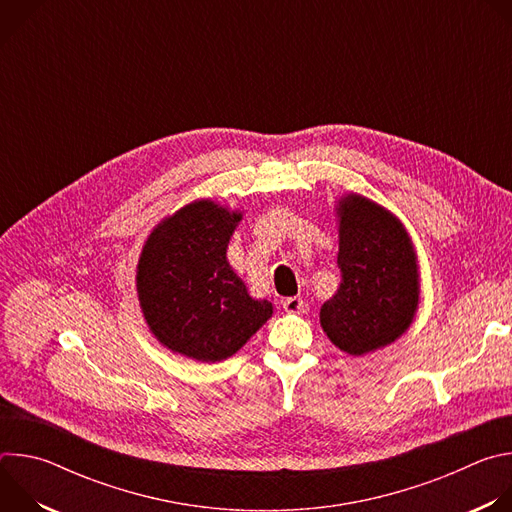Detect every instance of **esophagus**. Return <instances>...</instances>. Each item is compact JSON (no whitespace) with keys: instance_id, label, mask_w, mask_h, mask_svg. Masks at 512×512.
<instances>
[{"instance_id":"1","label":"esophagus","mask_w":512,"mask_h":512,"mask_svg":"<svg viewBox=\"0 0 512 512\" xmlns=\"http://www.w3.org/2000/svg\"><path fill=\"white\" fill-rule=\"evenodd\" d=\"M281 306H283V310H285L287 314H304L306 308H308L302 298H285V300L281 302Z\"/></svg>"}]
</instances>
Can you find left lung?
Segmentation results:
<instances>
[{
	"label": "left lung",
	"mask_w": 512,
	"mask_h": 512,
	"mask_svg": "<svg viewBox=\"0 0 512 512\" xmlns=\"http://www.w3.org/2000/svg\"><path fill=\"white\" fill-rule=\"evenodd\" d=\"M340 287L322 306L320 324L344 352L360 356L395 342L413 322L419 273L399 218L373 200L338 202Z\"/></svg>",
	"instance_id": "left-lung-1"
}]
</instances>
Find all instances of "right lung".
<instances>
[{"label": "right lung", "mask_w": 512, "mask_h": 512, "mask_svg": "<svg viewBox=\"0 0 512 512\" xmlns=\"http://www.w3.org/2000/svg\"><path fill=\"white\" fill-rule=\"evenodd\" d=\"M243 214L196 200L162 221L137 265L139 304L154 336L202 362L233 356L273 314L227 261Z\"/></svg>", "instance_id": "1"}]
</instances>
